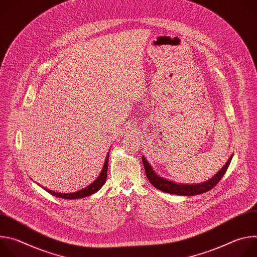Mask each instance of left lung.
I'll use <instances>...</instances> for the list:
<instances>
[{"instance_id":"8db88e82","label":"left lung","mask_w":257,"mask_h":257,"mask_svg":"<svg viewBox=\"0 0 257 257\" xmlns=\"http://www.w3.org/2000/svg\"><path fill=\"white\" fill-rule=\"evenodd\" d=\"M231 161H232V157L229 159V161L226 163V165L222 168L221 171L217 172L211 179L202 183V184L182 185V184H177V183H174L172 181H168V180L163 179L160 176H158L154 172V170L151 167V165L149 164V162L144 159V157H142V163H143V166H144L146 177H148L150 182L157 189H160L161 191H164L166 193L184 195V196H193V195L201 194V193L209 191L214 186H216V184L219 182V180L223 178L226 171L228 170Z\"/></svg>"}]
</instances>
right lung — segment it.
Instances as JSON below:
<instances>
[{"label":"right lung","instance_id":"1","mask_svg":"<svg viewBox=\"0 0 257 257\" xmlns=\"http://www.w3.org/2000/svg\"><path fill=\"white\" fill-rule=\"evenodd\" d=\"M109 153V152H108ZM107 163H108V154L105 158V161H104V165L102 167V170L99 174V176L97 177V179L95 181H93L91 184L89 186H87L86 188L82 189V190H79L77 192H74V193H58V192H54L52 190H49L47 188H44L46 191H48L50 194L54 195V196H57V197H60V198H65V199H78V198H83V197H86L88 195H91L93 193H95L96 191H98L102 185L105 183V180H106V172H107Z\"/></svg>","mask_w":257,"mask_h":257}]
</instances>
